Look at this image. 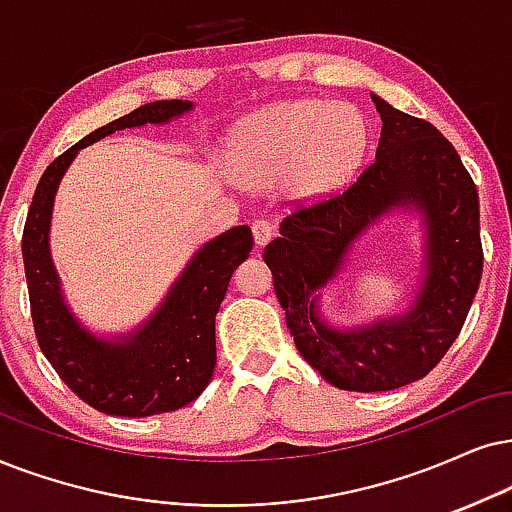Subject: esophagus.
Returning a JSON list of instances; mask_svg holds the SVG:
<instances>
[{
  "mask_svg": "<svg viewBox=\"0 0 512 512\" xmlns=\"http://www.w3.org/2000/svg\"><path fill=\"white\" fill-rule=\"evenodd\" d=\"M250 229H252V238H255L257 248H264V245L271 241V234H274L267 219H255Z\"/></svg>",
  "mask_w": 512,
  "mask_h": 512,
  "instance_id": "1",
  "label": "esophagus"
}]
</instances>
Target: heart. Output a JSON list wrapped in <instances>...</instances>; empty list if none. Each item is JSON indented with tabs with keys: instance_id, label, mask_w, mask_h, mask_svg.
Listing matches in <instances>:
<instances>
[{
	"instance_id": "1",
	"label": "heart",
	"mask_w": 512,
	"mask_h": 512,
	"mask_svg": "<svg viewBox=\"0 0 512 512\" xmlns=\"http://www.w3.org/2000/svg\"><path fill=\"white\" fill-rule=\"evenodd\" d=\"M364 148L366 125L352 106L295 99L243 120L231 134L226 163L245 186L283 177L290 200H312L357 170Z\"/></svg>"
}]
</instances>
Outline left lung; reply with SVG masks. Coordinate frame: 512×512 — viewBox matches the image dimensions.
<instances>
[{"mask_svg":"<svg viewBox=\"0 0 512 512\" xmlns=\"http://www.w3.org/2000/svg\"><path fill=\"white\" fill-rule=\"evenodd\" d=\"M380 129L375 160L338 196L283 217L264 248L295 347L328 383L387 392L425 378L461 333L482 278L480 198L461 155L428 120L371 94ZM394 207L421 212L426 274L412 309L361 329L320 319L318 290L339 273L366 225Z\"/></svg>","mask_w":512,"mask_h":512,"instance_id":"left-lung-1","label":"left lung"}]
</instances>
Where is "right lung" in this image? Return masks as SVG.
I'll list each match as a JSON object with an SVG mask.
<instances>
[{"label": "right lung", "instance_id": "1", "mask_svg": "<svg viewBox=\"0 0 512 512\" xmlns=\"http://www.w3.org/2000/svg\"><path fill=\"white\" fill-rule=\"evenodd\" d=\"M191 101H153L87 134L44 170L23 229V264L37 342L58 378L108 416L146 418L177 411L205 390L217 364L215 316L231 274L252 250L250 226H234L200 248L137 333L103 340L70 312L49 252L58 181L77 151L127 127L165 125Z\"/></svg>", "mask_w": 512, "mask_h": 512}]
</instances>
